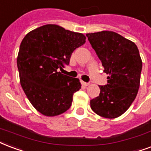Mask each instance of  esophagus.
Returning <instances> with one entry per match:
<instances>
[{"label": "esophagus", "instance_id": "esophagus-1", "mask_svg": "<svg viewBox=\"0 0 151 151\" xmlns=\"http://www.w3.org/2000/svg\"><path fill=\"white\" fill-rule=\"evenodd\" d=\"M81 85H82L83 86H89V83H88V82H85V81H81Z\"/></svg>", "mask_w": 151, "mask_h": 151}]
</instances>
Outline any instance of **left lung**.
<instances>
[{"label": "left lung", "instance_id": "left-lung-1", "mask_svg": "<svg viewBox=\"0 0 151 151\" xmlns=\"http://www.w3.org/2000/svg\"><path fill=\"white\" fill-rule=\"evenodd\" d=\"M92 47L109 74L108 84L99 86L101 93L90 101L92 110L104 118L120 116L138 93L142 63L139 51L131 40L110 31L86 34Z\"/></svg>", "mask_w": 151, "mask_h": 151}]
</instances>
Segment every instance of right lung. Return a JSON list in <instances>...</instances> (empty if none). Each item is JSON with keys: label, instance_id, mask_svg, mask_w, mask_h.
Masks as SVG:
<instances>
[{"label": "right lung", "instance_id": "right-lung-1", "mask_svg": "<svg viewBox=\"0 0 151 151\" xmlns=\"http://www.w3.org/2000/svg\"><path fill=\"white\" fill-rule=\"evenodd\" d=\"M86 39L81 33L47 24L32 30L22 40L17 56L20 85L42 115L55 116L70 108L73 93L81 85L78 78L58 71L69 65L73 50Z\"/></svg>", "mask_w": 151, "mask_h": 151}]
</instances>
